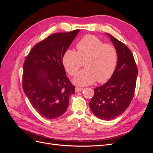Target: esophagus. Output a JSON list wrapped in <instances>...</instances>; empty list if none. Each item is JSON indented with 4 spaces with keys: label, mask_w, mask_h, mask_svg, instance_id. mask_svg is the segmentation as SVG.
Returning a JSON list of instances; mask_svg holds the SVG:
<instances>
[{
    "label": "esophagus",
    "mask_w": 153,
    "mask_h": 153,
    "mask_svg": "<svg viewBox=\"0 0 153 153\" xmlns=\"http://www.w3.org/2000/svg\"><path fill=\"white\" fill-rule=\"evenodd\" d=\"M83 90L82 88L80 87H75V92H81Z\"/></svg>",
    "instance_id": "obj_1"
}]
</instances>
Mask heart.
I'll return each mask as SVG.
<instances>
[{"label":"heart","mask_w":153,"mask_h":153,"mask_svg":"<svg viewBox=\"0 0 153 153\" xmlns=\"http://www.w3.org/2000/svg\"><path fill=\"white\" fill-rule=\"evenodd\" d=\"M77 52L68 50L64 53L62 62L71 76L75 75L83 62L85 69L73 78L75 84L85 86L107 81L112 76L116 67L117 53L115 48L109 44H103L97 37L87 35L76 45Z\"/></svg>","instance_id":"heart-1"}]
</instances>
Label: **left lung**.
I'll return each instance as SVG.
<instances>
[{
  "label": "left lung",
  "instance_id": "8db88e82",
  "mask_svg": "<svg viewBox=\"0 0 153 153\" xmlns=\"http://www.w3.org/2000/svg\"><path fill=\"white\" fill-rule=\"evenodd\" d=\"M106 34L117 51V66L108 81L94 89L89 106L97 117L108 121L121 115L130 104L135 93L138 69L130 50L114 36Z\"/></svg>",
  "mask_w": 153,
  "mask_h": 153
}]
</instances>
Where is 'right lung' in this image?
Segmentation results:
<instances>
[{
	"label": "right lung",
	"instance_id": "1",
	"mask_svg": "<svg viewBox=\"0 0 153 153\" xmlns=\"http://www.w3.org/2000/svg\"><path fill=\"white\" fill-rule=\"evenodd\" d=\"M80 30L51 34L37 43L24 64L23 89L41 116L52 119L66 112L75 93L66 76L62 57Z\"/></svg>",
	"mask_w": 153,
	"mask_h": 153
}]
</instances>
